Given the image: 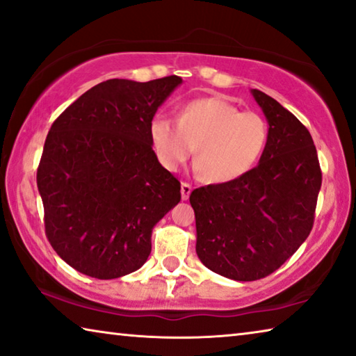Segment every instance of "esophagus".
I'll return each mask as SVG.
<instances>
[{"mask_svg": "<svg viewBox=\"0 0 356 356\" xmlns=\"http://www.w3.org/2000/svg\"><path fill=\"white\" fill-rule=\"evenodd\" d=\"M191 185L186 184V182H182V185H180V195H182V200L186 201L191 195Z\"/></svg>", "mask_w": 356, "mask_h": 356, "instance_id": "obj_1", "label": "esophagus"}]
</instances>
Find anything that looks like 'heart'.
Segmentation results:
<instances>
[{"instance_id": "obj_1", "label": "heart", "mask_w": 356, "mask_h": 356, "mask_svg": "<svg viewBox=\"0 0 356 356\" xmlns=\"http://www.w3.org/2000/svg\"><path fill=\"white\" fill-rule=\"evenodd\" d=\"M149 136L160 165L177 171L193 154L204 180L227 184L245 176L268 143V124L222 97L191 100L179 110L177 122L156 116Z\"/></svg>"}]
</instances>
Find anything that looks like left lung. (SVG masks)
Returning <instances> with one entry per match:
<instances>
[{
    "mask_svg": "<svg viewBox=\"0 0 356 356\" xmlns=\"http://www.w3.org/2000/svg\"><path fill=\"white\" fill-rule=\"evenodd\" d=\"M268 122L259 165L227 184L191 191L196 254L234 281H256L278 270L308 238L322 172L311 134L270 95L251 89Z\"/></svg>",
    "mask_w": 356,
    "mask_h": 356,
    "instance_id": "8db88e82",
    "label": "left lung"
}]
</instances>
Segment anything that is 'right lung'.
Segmentation results:
<instances>
[{"label":"right lung","mask_w":356,"mask_h":356,"mask_svg":"<svg viewBox=\"0 0 356 356\" xmlns=\"http://www.w3.org/2000/svg\"><path fill=\"white\" fill-rule=\"evenodd\" d=\"M182 78L106 80L78 97L48 131L38 168L45 234L76 272L114 280L141 268L152 229L180 201L149 125Z\"/></svg>","instance_id":"obj_1"}]
</instances>
